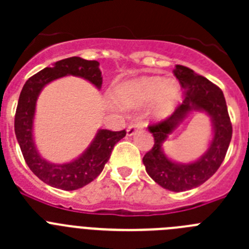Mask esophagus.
Listing matches in <instances>:
<instances>
[{"label":"esophagus","mask_w":249,"mask_h":249,"mask_svg":"<svg viewBox=\"0 0 249 249\" xmlns=\"http://www.w3.org/2000/svg\"><path fill=\"white\" fill-rule=\"evenodd\" d=\"M143 128V124L141 122H135V123H131L127 128V136H133L138 129H142Z\"/></svg>","instance_id":"esophagus-1"}]
</instances>
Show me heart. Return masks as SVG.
I'll return each instance as SVG.
<instances>
[{"label": "heart", "mask_w": 249, "mask_h": 249, "mask_svg": "<svg viewBox=\"0 0 249 249\" xmlns=\"http://www.w3.org/2000/svg\"><path fill=\"white\" fill-rule=\"evenodd\" d=\"M179 96V86L175 81H163L160 77H140L124 81L113 91L114 103L122 108L141 107L153 101L151 113L156 120L171 116Z\"/></svg>", "instance_id": "b5f03b06"}]
</instances>
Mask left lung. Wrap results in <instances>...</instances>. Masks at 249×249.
<instances>
[{"mask_svg":"<svg viewBox=\"0 0 249 249\" xmlns=\"http://www.w3.org/2000/svg\"><path fill=\"white\" fill-rule=\"evenodd\" d=\"M175 76L184 91L183 102L168 118L148 127L155 144L143 157L149 177L172 192L192 190L212 177L223 162L232 138V123L223 92L193 70L176 65ZM204 111L213 122V140L203 155L195 162L179 164L166 157L163 143L191 111Z\"/></svg>","mask_w":249,"mask_h":249,"instance_id":"8db88e82","label":"left lung"}]
</instances>
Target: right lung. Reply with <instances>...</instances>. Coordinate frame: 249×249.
Returning a JSON list of instances; mask_svg holds the SVG:
<instances>
[{
	"label": "right lung",
	"instance_id": "1",
	"mask_svg": "<svg viewBox=\"0 0 249 249\" xmlns=\"http://www.w3.org/2000/svg\"><path fill=\"white\" fill-rule=\"evenodd\" d=\"M70 74L85 78L98 89L102 86V72L97 61H87L81 57L61 59L52 67L43 68L28 78L19 94L15 116V133L27 166L41 181L65 191L82 188L98 177L111 157L114 144L126 136L124 129L120 132L98 129L87 149L71 162L52 163L41 157L34 141L37 98L46 85Z\"/></svg>",
	"mask_w": 249,
	"mask_h": 249
}]
</instances>
